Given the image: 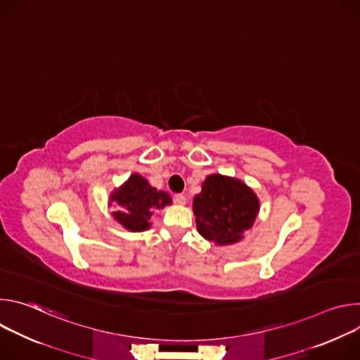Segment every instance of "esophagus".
Segmentation results:
<instances>
[{"mask_svg": "<svg viewBox=\"0 0 360 360\" xmlns=\"http://www.w3.org/2000/svg\"><path fill=\"white\" fill-rule=\"evenodd\" d=\"M174 202L178 203V205H185L186 203V198L182 193H175L174 195Z\"/></svg>", "mask_w": 360, "mask_h": 360, "instance_id": "1", "label": "esophagus"}]
</instances>
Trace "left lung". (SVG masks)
<instances>
[{"mask_svg": "<svg viewBox=\"0 0 360 360\" xmlns=\"http://www.w3.org/2000/svg\"><path fill=\"white\" fill-rule=\"evenodd\" d=\"M259 212V199L242 181L221 174L207 176L193 198L198 232L215 245H232L243 238Z\"/></svg>", "mask_w": 360, "mask_h": 360, "instance_id": "obj_1", "label": "left lung"}]
</instances>
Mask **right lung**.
Here are the masks:
<instances>
[{"mask_svg": "<svg viewBox=\"0 0 360 360\" xmlns=\"http://www.w3.org/2000/svg\"><path fill=\"white\" fill-rule=\"evenodd\" d=\"M110 202H115L121 208L112 212L114 219L131 232L148 229L153 210H162L172 203L167 192L150 186L139 174H132L124 185L115 189L110 196Z\"/></svg>", "mask_w": 360, "mask_h": 360, "instance_id": "1", "label": "right lung"}]
</instances>
